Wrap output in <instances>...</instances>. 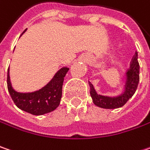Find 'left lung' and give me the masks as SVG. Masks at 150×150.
Masks as SVG:
<instances>
[{
	"instance_id": "8db88e82",
	"label": "left lung",
	"mask_w": 150,
	"mask_h": 150,
	"mask_svg": "<svg viewBox=\"0 0 150 150\" xmlns=\"http://www.w3.org/2000/svg\"><path fill=\"white\" fill-rule=\"evenodd\" d=\"M139 83V63L138 61V52L135 53L132 59L130 68L126 73L125 90L117 97H108L98 94L94 90L93 84L89 83L90 95L95 105L104 109H116L123 106L133 94H135Z\"/></svg>"
}]
</instances>
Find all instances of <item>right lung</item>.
<instances>
[{
  "label": "right lung",
  "mask_w": 150,
  "mask_h": 150,
  "mask_svg": "<svg viewBox=\"0 0 150 150\" xmlns=\"http://www.w3.org/2000/svg\"><path fill=\"white\" fill-rule=\"evenodd\" d=\"M26 29L23 32V34ZM9 70V69H8ZM69 68L62 67L56 73L47 85L32 93L16 92L11 85L9 71L7 72V88L12 100L19 109L32 115L40 116L56 110L60 105L62 95L64 77Z\"/></svg>",
  "instance_id": "1"
}]
</instances>
